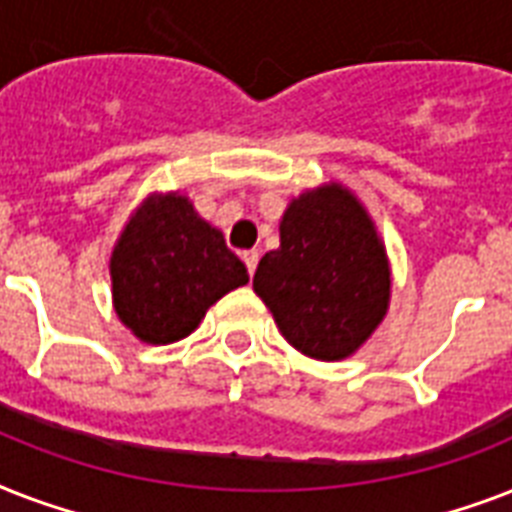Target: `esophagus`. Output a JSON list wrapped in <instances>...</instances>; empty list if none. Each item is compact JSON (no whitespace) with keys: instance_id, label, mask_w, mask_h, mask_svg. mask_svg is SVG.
<instances>
[{"instance_id":"1","label":"esophagus","mask_w":512,"mask_h":512,"mask_svg":"<svg viewBox=\"0 0 512 512\" xmlns=\"http://www.w3.org/2000/svg\"><path fill=\"white\" fill-rule=\"evenodd\" d=\"M241 260H244V265H247L249 276H255L257 260H260V255H257V249H249V252H244V255H241Z\"/></svg>"}]
</instances>
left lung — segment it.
<instances>
[{
  "mask_svg": "<svg viewBox=\"0 0 512 512\" xmlns=\"http://www.w3.org/2000/svg\"><path fill=\"white\" fill-rule=\"evenodd\" d=\"M279 249L252 279L284 340L319 361L353 356L390 305V263L358 196L327 183L289 201Z\"/></svg>",
  "mask_w": 512,
  "mask_h": 512,
  "instance_id": "8db88e82",
  "label": "left lung"
}]
</instances>
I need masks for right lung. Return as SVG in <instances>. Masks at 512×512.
Here are the masks:
<instances>
[{"label": "right lung", "mask_w": 512, "mask_h": 512, "mask_svg": "<svg viewBox=\"0 0 512 512\" xmlns=\"http://www.w3.org/2000/svg\"><path fill=\"white\" fill-rule=\"evenodd\" d=\"M108 271L116 316L148 345L188 337L220 297L249 281L223 231L180 191L143 199L116 239Z\"/></svg>", "instance_id": "right-lung-1"}]
</instances>
